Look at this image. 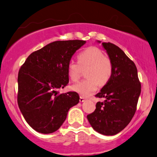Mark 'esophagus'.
Listing matches in <instances>:
<instances>
[{"label":"esophagus","mask_w":157,"mask_h":157,"mask_svg":"<svg viewBox=\"0 0 157 157\" xmlns=\"http://www.w3.org/2000/svg\"><path fill=\"white\" fill-rule=\"evenodd\" d=\"M79 101H80V102H84V101H85V99H84V98L82 97V96H80V98H79Z\"/></svg>","instance_id":"esophagus-1"}]
</instances>
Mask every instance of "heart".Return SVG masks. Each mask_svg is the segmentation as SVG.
Wrapping results in <instances>:
<instances>
[{"mask_svg":"<svg viewBox=\"0 0 157 157\" xmlns=\"http://www.w3.org/2000/svg\"><path fill=\"white\" fill-rule=\"evenodd\" d=\"M78 63L70 61L67 66V73L72 82L78 81L82 69L87 68L84 79L73 84L72 90L83 97H89L97 90L98 84L105 85L110 81L113 73L110 60L106 57L100 49L90 47L78 53Z\"/></svg>","mask_w":157,"mask_h":157,"instance_id":"b5f03b06","label":"heart"}]
</instances>
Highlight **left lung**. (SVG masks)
<instances>
[{
  "mask_svg": "<svg viewBox=\"0 0 157 157\" xmlns=\"http://www.w3.org/2000/svg\"><path fill=\"white\" fill-rule=\"evenodd\" d=\"M101 45L111 61L113 73L110 81L96 95L105 101L97 102L95 111L87 118L98 133L113 136L122 131L134 116L141 84L135 64L119 47L110 42Z\"/></svg>",
  "mask_w": 157,
  "mask_h": 157,
  "instance_id": "left-lung-1",
  "label": "left lung"
}]
</instances>
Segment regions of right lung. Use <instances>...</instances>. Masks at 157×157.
<instances>
[{
  "label": "right lung",
  "mask_w": 157,
  "mask_h": 157,
  "mask_svg": "<svg viewBox=\"0 0 157 157\" xmlns=\"http://www.w3.org/2000/svg\"><path fill=\"white\" fill-rule=\"evenodd\" d=\"M85 40H57L33 52L17 76V104L32 128L40 133L59 130L70 108L79 102L75 92L59 94L69 83L67 66Z\"/></svg>",
  "instance_id": "1"
}]
</instances>
